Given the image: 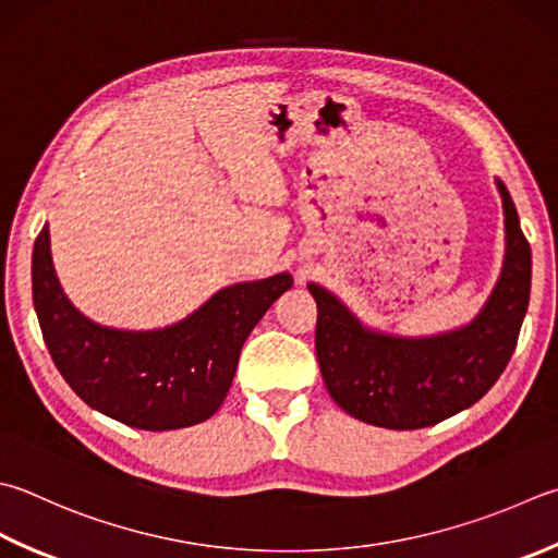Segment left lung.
Wrapping results in <instances>:
<instances>
[{
	"mask_svg": "<svg viewBox=\"0 0 558 558\" xmlns=\"http://www.w3.org/2000/svg\"><path fill=\"white\" fill-rule=\"evenodd\" d=\"M506 214V262L486 306L464 328L433 338L374 332L318 283L315 352L328 393L344 413L388 429L442 423L474 405L498 381L518 344L530 303L532 250L510 192L498 180Z\"/></svg>",
	"mask_w": 558,
	"mask_h": 558,
	"instance_id": "left-lung-1",
	"label": "left lung"
}]
</instances>
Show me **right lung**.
<instances>
[{
	"instance_id": "right-lung-1",
	"label": "right lung",
	"mask_w": 558,
	"mask_h": 558,
	"mask_svg": "<svg viewBox=\"0 0 558 558\" xmlns=\"http://www.w3.org/2000/svg\"><path fill=\"white\" fill-rule=\"evenodd\" d=\"M31 281L48 352L72 391L99 413L153 433L204 423L216 413L247 335L293 283L287 271L233 283L162 330L101 328L62 293L48 226L36 238Z\"/></svg>"
}]
</instances>
